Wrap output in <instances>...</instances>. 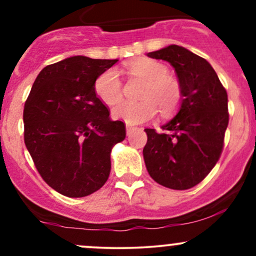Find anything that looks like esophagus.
Wrapping results in <instances>:
<instances>
[{
    "label": "esophagus",
    "instance_id": "34e87169",
    "mask_svg": "<svg viewBox=\"0 0 256 256\" xmlns=\"http://www.w3.org/2000/svg\"><path fill=\"white\" fill-rule=\"evenodd\" d=\"M134 130H136V128H134V126L128 125V126H126V134H128V136H130V134H131L132 132H134Z\"/></svg>",
    "mask_w": 256,
    "mask_h": 256
}]
</instances>
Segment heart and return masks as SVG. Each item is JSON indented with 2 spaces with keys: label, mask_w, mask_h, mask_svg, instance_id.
I'll return each mask as SVG.
<instances>
[{
  "label": "heart",
  "mask_w": 256,
  "mask_h": 256,
  "mask_svg": "<svg viewBox=\"0 0 256 256\" xmlns=\"http://www.w3.org/2000/svg\"><path fill=\"white\" fill-rule=\"evenodd\" d=\"M131 76L146 80L140 102L122 101L114 106L112 116L126 124L136 125L148 122L158 113L168 114L178 107L182 100V86L178 79L167 74L166 66L152 58H138L128 64ZM95 92L102 102L112 106L122 98V80L114 70H108L95 80Z\"/></svg>",
  "instance_id": "heart-1"
}]
</instances>
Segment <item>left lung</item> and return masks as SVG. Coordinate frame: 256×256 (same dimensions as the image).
Segmentation results:
<instances>
[{
  "instance_id": "left-lung-1",
  "label": "left lung",
  "mask_w": 256,
  "mask_h": 256,
  "mask_svg": "<svg viewBox=\"0 0 256 256\" xmlns=\"http://www.w3.org/2000/svg\"><path fill=\"white\" fill-rule=\"evenodd\" d=\"M146 55L172 64L182 100L162 131L144 128L146 167L162 186L190 189L204 180L222 155L228 124V92L210 64L183 46L172 44Z\"/></svg>"
}]
</instances>
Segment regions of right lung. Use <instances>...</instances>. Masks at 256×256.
Wrapping results in <instances>:
<instances>
[{
	"label": "right lung",
	"instance_id": "add662e5",
	"mask_svg": "<svg viewBox=\"0 0 256 256\" xmlns=\"http://www.w3.org/2000/svg\"><path fill=\"white\" fill-rule=\"evenodd\" d=\"M118 60L67 58L44 67L24 106V140L40 177L68 198L98 192L110 172V152L125 140L95 80Z\"/></svg>",
	"mask_w": 256,
	"mask_h": 256
}]
</instances>
